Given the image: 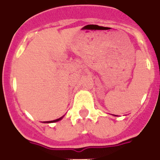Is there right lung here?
<instances>
[{
	"label": "right lung",
	"mask_w": 160,
	"mask_h": 160,
	"mask_svg": "<svg viewBox=\"0 0 160 160\" xmlns=\"http://www.w3.org/2000/svg\"><path fill=\"white\" fill-rule=\"evenodd\" d=\"M62 118H63V116L60 117V118H59V119H55V120H52V121H47V122H46V123H54V122H57V121H59V120H60V119H62Z\"/></svg>",
	"instance_id": "right-lung-1"
}]
</instances>
